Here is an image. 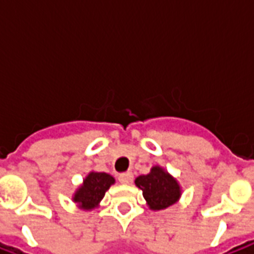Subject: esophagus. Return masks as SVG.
Segmentation results:
<instances>
[{"label": "esophagus", "instance_id": "obj_1", "mask_svg": "<svg viewBox=\"0 0 254 254\" xmlns=\"http://www.w3.org/2000/svg\"><path fill=\"white\" fill-rule=\"evenodd\" d=\"M118 181L121 182L122 185H129L133 181V174H124V176L118 177Z\"/></svg>", "mask_w": 254, "mask_h": 254}]
</instances>
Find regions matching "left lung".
<instances>
[{
  "instance_id": "8db88e82",
  "label": "left lung",
  "mask_w": 254,
  "mask_h": 254,
  "mask_svg": "<svg viewBox=\"0 0 254 254\" xmlns=\"http://www.w3.org/2000/svg\"><path fill=\"white\" fill-rule=\"evenodd\" d=\"M134 184L138 189H141L151 211L166 209L181 198L182 189L180 182L162 166H154L148 174L138 176Z\"/></svg>"
}]
</instances>
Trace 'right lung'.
Returning a JSON list of instances; mask_svg holds the SVG:
<instances>
[{"mask_svg":"<svg viewBox=\"0 0 254 254\" xmlns=\"http://www.w3.org/2000/svg\"><path fill=\"white\" fill-rule=\"evenodd\" d=\"M116 184L114 177L107 173L89 171L83 182L78 185L72 196V200L83 211H92L99 207L102 198L111 185Z\"/></svg>","mask_w":254,"mask_h":254,"instance_id":"add662e5","label":"right lung"}]
</instances>
